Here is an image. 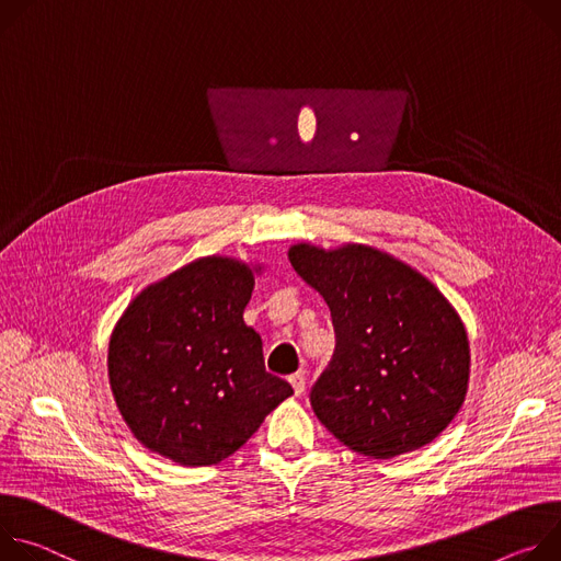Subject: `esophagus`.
Listing matches in <instances>:
<instances>
[{"mask_svg": "<svg viewBox=\"0 0 561 561\" xmlns=\"http://www.w3.org/2000/svg\"><path fill=\"white\" fill-rule=\"evenodd\" d=\"M289 383L294 388V394L300 397L305 392V371H296V375L289 377Z\"/></svg>", "mask_w": 561, "mask_h": 561, "instance_id": "esophagus-1", "label": "esophagus"}]
</instances>
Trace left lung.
Masks as SVG:
<instances>
[{"instance_id":"left-lung-1","label":"left lung","mask_w":561,"mask_h":561,"mask_svg":"<svg viewBox=\"0 0 561 561\" xmlns=\"http://www.w3.org/2000/svg\"><path fill=\"white\" fill-rule=\"evenodd\" d=\"M294 272L328 302L332 365L312 390L319 421L350 450L392 459L432 444L461 410L470 343L453 302L412 265L363 242H294Z\"/></svg>"}]
</instances>
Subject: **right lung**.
I'll list each match as a JSON object with an SVG mask.
<instances>
[{
	"label": "right lung",
	"mask_w": 561,
	"mask_h": 561,
	"mask_svg": "<svg viewBox=\"0 0 561 561\" xmlns=\"http://www.w3.org/2000/svg\"><path fill=\"white\" fill-rule=\"evenodd\" d=\"M263 263L201 256L149 283L117 319L108 383L134 437L186 468L231 457L294 394L244 325Z\"/></svg>",
	"instance_id": "1"
}]
</instances>
